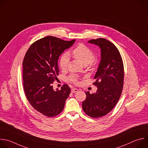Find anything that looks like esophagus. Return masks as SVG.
I'll return each mask as SVG.
<instances>
[{
    "label": "esophagus",
    "instance_id": "obj_1",
    "mask_svg": "<svg viewBox=\"0 0 148 148\" xmlns=\"http://www.w3.org/2000/svg\"><path fill=\"white\" fill-rule=\"evenodd\" d=\"M78 92H79V90L77 89V88H73L71 90V92L73 93H77Z\"/></svg>",
    "mask_w": 148,
    "mask_h": 148
}]
</instances>
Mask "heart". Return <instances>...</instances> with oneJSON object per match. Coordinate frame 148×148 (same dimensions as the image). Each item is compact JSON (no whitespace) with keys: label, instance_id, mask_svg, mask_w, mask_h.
<instances>
[{"label":"heart","instance_id":"1","mask_svg":"<svg viewBox=\"0 0 148 148\" xmlns=\"http://www.w3.org/2000/svg\"><path fill=\"white\" fill-rule=\"evenodd\" d=\"M72 55L73 56L79 60L83 65H92L93 60L95 58V54L93 52L87 47L83 44L79 45L72 51ZM69 62V55L67 53H64L60 60V67L62 69H65ZM71 80L76 83L77 79L75 76H71L70 77Z\"/></svg>","mask_w":148,"mask_h":148}]
</instances>
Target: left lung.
<instances>
[{"label": "left lung", "instance_id": "1", "mask_svg": "<svg viewBox=\"0 0 148 148\" xmlns=\"http://www.w3.org/2000/svg\"><path fill=\"white\" fill-rule=\"evenodd\" d=\"M88 43L99 47L101 60L95 76L97 92L93 94L88 91L85 92L86 98L82 103V108L88 116L99 118L110 112L121 95L124 65L119 51L109 41L98 38Z\"/></svg>", "mask_w": 148, "mask_h": 148}]
</instances>
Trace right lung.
<instances>
[{"label": "right lung", "instance_id": "right-lung-1", "mask_svg": "<svg viewBox=\"0 0 148 148\" xmlns=\"http://www.w3.org/2000/svg\"><path fill=\"white\" fill-rule=\"evenodd\" d=\"M75 42L47 36L34 42L24 56L23 79L26 97L36 110L48 117L62 112L71 93L67 84L54 90L52 84L59 73V57Z\"/></svg>", "mask_w": 148, "mask_h": 148}]
</instances>
